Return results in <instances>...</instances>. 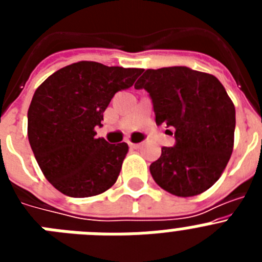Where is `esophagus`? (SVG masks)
<instances>
[{
  "mask_svg": "<svg viewBox=\"0 0 262 262\" xmlns=\"http://www.w3.org/2000/svg\"><path fill=\"white\" fill-rule=\"evenodd\" d=\"M128 145H129V148H134V149H138V148L142 147L143 143H133V142H128Z\"/></svg>",
  "mask_w": 262,
  "mask_h": 262,
  "instance_id": "1",
  "label": "esophagus"
}]
</instances>
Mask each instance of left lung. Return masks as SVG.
Segmentation results:
<instances>
[{
    "instance_id": "8db88e82",
    "label": "left lung",
    "mask_w": 262,
    "mask_h": 262,
    "mask_svg": "<svg viewBox=\"0 0 262 262\" xmlns=\"http://www.w3.org/2000/svg\"><path fill=\"white\" fill-rule=\"evenodd\" d=\"M135 89L149 93L157 126L174 129V145L161 148L149 166L155 182L177 196L207 190L233 149L235 106L221 81L187 67H168L147 69Z\"/></svg>"
}]
</instances>
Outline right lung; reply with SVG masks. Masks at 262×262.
I'll return each instance as SVG.
<instances>
[{
	"label": "right lung",
	"mask_w": 262,
	"mask_h": 262,
	"mask_svg": "<svg viewBox=\"0 0 262 262\" xmlns=\"http://www.w3.org/2000/svg\"><path fill=\"white\" fill-rule=\"evenodd\" d=\"M143 69L78 61L56 71L35 90L27 113L31 149L48 181L68 196L110 189L128 152L127 143L96 138L103 113Z\"/></svg>",
	"instance_id": "right-lung-1"
}]
</instances>
